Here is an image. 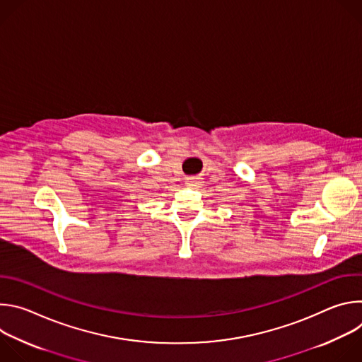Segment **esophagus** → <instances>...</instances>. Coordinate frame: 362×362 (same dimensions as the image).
Segmentation results:
<instances>
[{"label": "esophagus", "instance_id": "obj_1", "mask_svg": "<svg viewBox=\"0 0 362 362\" xmlns=\"http://www.w3.org/2000/svg\"><path fill=\"white\" fill-rule=\"evenodd\" d=\"M186 185H187V186H190V187H197V186H200V185H202V182H200V180H197V179L190 177V179H187V180H186Z\"/></svg>", "mask_w": 362, "mask_h": 362}]
</instances>
